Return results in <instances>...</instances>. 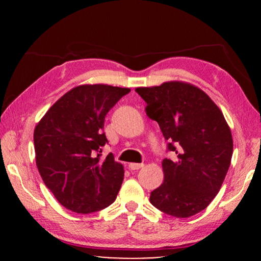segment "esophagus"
I'll return each instance as SVG.
<instances>
[{
    "label": "esophagus",
    "mask_w": 261,
    "mask_h": 261,
    "mask_svg": "<svg viewBox=\"0 0 261 261\" xmlns=\"http://www.w3.org/2000/svg\"><path fill=\"white\" fill-rule=\"evenodd\" d=\"M144 167V163H130L129 168L131 170H138Z\"/></svg>",
    "instance_id": "obj_1"
}]
</instances>
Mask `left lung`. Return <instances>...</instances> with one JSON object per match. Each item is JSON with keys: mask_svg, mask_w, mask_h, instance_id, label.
Here are the masks:
<instances>
[{"mask_svg": "<svg viewBox=\"0 0 261 261\" xmlns=\"http://www.w3.org/2000/svg\"><path fill=\"white\" fill-rule=\"evenodd\" d=\"M147 103V116L158 122L167 151L165 179L153 190L151 204L175 218H189L205 210L220 191L232 156V137L224 116L200 88L169 82L136 88Z\"/></svg>", "mask_w": 261, "mask_h": 261, "instance_id": "8db88e82", "label": "left lung"}]
</instances>
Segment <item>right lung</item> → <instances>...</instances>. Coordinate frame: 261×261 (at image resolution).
<instances>
[{
    "mask_svg": "<svg viewBox=\"0 0 261 261\" xmlns=\"http://www.w3.org/2000/svg\"><path fill=\"white\" fill-rule=\"evenodd\" d=\"M129 92L101 84L77 86L57 100L35 126V161L43 183L74 213H93L116 199L124 169L112 153L100 160L108 143L105 117Z\"/></svg>",
    "mask_w": 261,
    "mask_h": 261,
    "instance_id": "right-lung-1",
    "label": "right lung"
}]
</instances>
